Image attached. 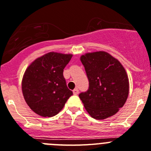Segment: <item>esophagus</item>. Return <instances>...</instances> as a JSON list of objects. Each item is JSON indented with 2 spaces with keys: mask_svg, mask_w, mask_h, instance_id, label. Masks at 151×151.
<instances>
[{
  "mask_svg": "<svg viewBox=\"0 0 151 151\" xmlns=\"http://www.w3.org/2000/svg\"><path fill=\"white\" fill-rule=\"evenodd\" d=\"M73 93L74 94V95H77V94L79 93V90L77 88H75L74 90H73Z\"/></svg>",
  "mask_w": 151,
  "mask_h": 151,
  "instance_id": "obj_1",
  "label": "esophagus"
}]
</instances>
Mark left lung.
<instances>
[{"instance_id": "8db88e82", "label": "left lung", "mask_w": 151, "mask_h": 151, "mask_svg": "<svg viewBox=\"0 0 151 151\" xmlns=\"http://www.w3.org/2000/svg\"><path fill=\"white\" fill-rule=\"evenodd\" d=\"M89 80V89L80 93L86 112L99 120L111 117L124 105L129 93L126 70L120 61L106 52L81 55Z\"/></svg>"}]
</instances>
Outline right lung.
Instances as JSON below:
<instances>
[{
  "instance_id": "obj_1",
  "label": "right lung",
  "mask_w": 151,
  "mask_h": 151,
  "mask_svg": "<svg viewBox=\"0 0 151 151\" xmlns=\"http://www.w3.org/2000/svg\"><path fill=\"white\" fill-rule=\"evenodd\" d=\"M72 56L48 52L27 68L22 80V91L26 103L37 115L42 117L57 115L73 94L63 76L64 68Z\"/></svg>"
}]
</instances>
